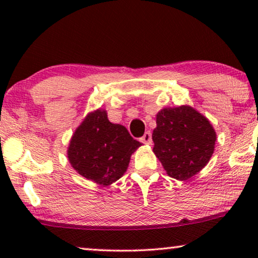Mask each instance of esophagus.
<instances>
[{
	"mask_svg": "<svg viewBox=\"0 0 258 258\" xmlns=\"http://www.w3.org/2000/svg\"><path fill=\"white\" fill-rule=\"evenodd\" d=\"M141 142L147 144V146H149L153 142V140H151V133L150 132H147L144 135L141 137Z\"/></svg>",
	"mask_w": 258,
	"mask_h": 258,
	"instance_id": "obj_1",
	"label": "esophagus"
}]
</instances>
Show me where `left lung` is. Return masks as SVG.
Masks as SVG:
<instances>
[{"instance_id": "obj_1", "label": "left lung", "mask_w": 258, "mask_h": 258, "mask_svg": "<svg viewBox=\"0 0 258 258\" xmlns=\"http://www.w3.org/2000/svg\"><path fill=\"white\" fill-rule=\"evenodd\" d=\"M153 141V151L168 176L186 181L210 161L216 132L206 116L190 105H181L157 112Z\"/></svg>"}]
</instances>
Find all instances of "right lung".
Listing matches in <instances>:
<instances>
[{"instance_id":"right-lung-1","label":"right lung","mask_w":258,"mask_h":258,"mask_svg":"<svg viewBox=\"0 0 258 258\" xmlns=\"http://www.w3.org/2000/svg\"><path fill=\"white\" fill-rule=\"evenodd\" d=\"M142 146L125 126L108 119L104 109L88 114L70 139L69 163L82 177L108 186L124 175L130 157Z\"/></svg>"}]
</instances>
